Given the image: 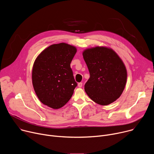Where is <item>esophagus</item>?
<instances>
[{
    "mask_svg": "<svg viewBox=\"0 0 154 154\" xmlns=\"http://www.w3.org/2000/svg\"><path fill=\"white\" fill-rule=\"evenodd\" d=\"M78 86H79V88H81V87L82 86V83H81V82H80V83H78Z\"/></svg>",
    "mask_w": 154,
    "mask_h": 154,
    "instance_id": "obj_1",
    "label": "esophagus"
}]
</instances>
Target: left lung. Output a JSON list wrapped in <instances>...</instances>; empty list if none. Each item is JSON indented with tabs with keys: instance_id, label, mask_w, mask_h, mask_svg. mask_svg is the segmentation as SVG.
Wrapping results in <instances>:
<instances>
[{
	"instance_id": "left-lung-1",
	"label": "left lung",
	"mask_w": 154,
	"mask_h": 154,
	"mask_svg": "<svg viewBox=\"0 0 154 154\" xmlns=\"http://www.w3.org/2000/svg\"><path fill=\"white\" fill-rule=\"evenodd\" d=\"M83 59L90 77L85 85L89 97L100 105H107L122 94L127 82L125 66L112 48L96 46L85 49Z\"/></svg>"
}]
</instances>
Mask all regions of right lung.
Masks as SVG:
<instances>
[{
	"instance_id": "right-lung-1",
	"label": "right lung",
	"mask_w": 154,
	"mask_h": 154,
	"mask_svg": "<svg viewBox=\"0 0 154 154\" xmlns=\"http://www.w3.org/2000/svg\"><path fill=\"white\" fill-rule=\"evenodd\" d=\"M76 52V47L60 42L44 49L35 59L32 84L38 98L44 105L58 109L72 97L77 84L70 64Z\"/></svg>"
}]
</instances>
